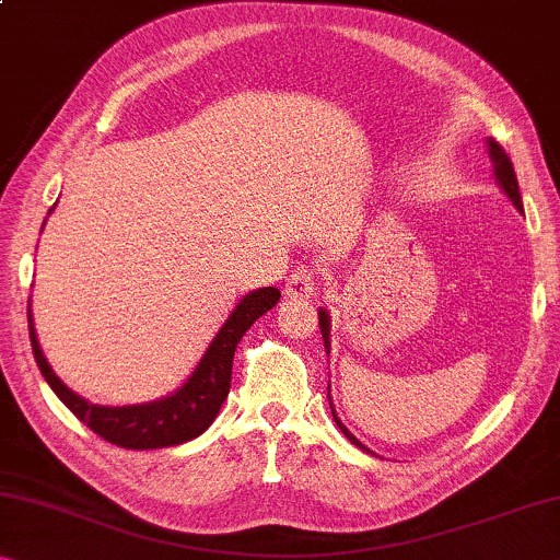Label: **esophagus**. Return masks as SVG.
Listing matches in <instances>:
<instances>
[{"instance_id": "1", "label": "esophagus", "mask_w": 560, "mask_h": 560, "mask_svg": "<svg viewBox=\"0 0 560 560\" xmlns=\"http://www.w3.org/2000/svg\"><path fill=\"white\" fill-rule=\"evenodd\" d=\"M315 290H317L315 275H313V270H307V268L295 270L285 282V295L290 300H307V298L315 295Z\"/></svg>"}]
</instances>
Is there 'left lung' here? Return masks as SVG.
Segmentation results:
<instances>
[{
  "label": "left lung",
  "instance_id": "left-lung-1",
  "mask_svg": "<svg viewBox=\"0 0 560 560\" xmlns=\"http://www.w3.org/2000/svg\"><path fill=\"white\" fill-rule=\"evenodd\" d=\"M486 148H488V158H490V162H493V177H495L498 187H501V190L505 192V197H509V200L515 205V210H521V212H523L521 190H518V179H515L513 162L509 160V154H505V150H503L501 144H498L495 140H488V142H486ZM317 323H320V332H323V340H325V352H330V315H328V310H325V307L317 310ZM328 400H330V388H328ZM330 410H332L335 423H338V428L342 430V433H346L348 441H350L352 445H358L360 451L373 453L370 448H365V445L360 443L358 438L352 435L346 425H342V420L338 418V412H335V408H332V400H330ZM373 455H375V453H373Z\"/></svg>",
  "mask_w": 560,
  "mask_h": 560
}]
</instances>
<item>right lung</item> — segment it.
<instances>
[{
    "instance_id": "1",
    "label": "right lung",
    "mask_w": 560,
    "mask_h": 560,
    "mask_svg": "<svg viewBox=\"0 0 560 560\" xmlns=\"http://www.w3.org/2000/svg\"><path fill=\"white\" fill-rule=\"evenodd\" d=\"M55 210V208H51ZM49 210V214H51ZM45 228V225H42ZM280 300L278 288H260L247 292L240 303L232 307V313L222 328L214 335L212 342L205 350L200 363L187 375V381L172 390L165 398L137 402V406H100L90 402L82 395L59 381L55 370L47 363L45 352L39 348L37 330L32 323V310L27 305L30 317V340L34 350V360L49 383V388L57 393V398L70 408L84 425L94 430L107 443H115L119 448L130 451H152V448H170L192 441L202 435L212 425L218 412L230 393L232 377V358L235 348L247 328L268 313L270 307Z\"/></svg>"
}]
</instances>
